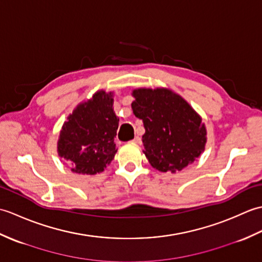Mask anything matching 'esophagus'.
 <instances>
[{"label":"esophagus","mask_w":262,"mask_h":262,"mask_svg":"<svg viewBox=\"0 0 262 262\" xmlns=\"http://www.w3.org/2000/svg\"><path fill=\"white\" fill-rule=\"evenodd\" d=\"M133 142L136 143V144H141V137L140 136H136L134 140H133Z\"/></svg>","instance_id":"1"}]
</instances>
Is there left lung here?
Masks as SVG:
<instances>
[{"label":"left lung","instance_id":"obj_1","mask_svg":"<svg viewBox=\"0 0 262 262\" xmlns=\"http://www.w3.org/2000/svg\"><path fill=\"white\" fill-rule=\"evenodd\" d=\"M133 96V114L145 127L143 152L153 168L174 173L204 152L205 125L185 99L166 89H137Z\"/></svg>","mask_w":262,"mask_h":262}]
</instances>
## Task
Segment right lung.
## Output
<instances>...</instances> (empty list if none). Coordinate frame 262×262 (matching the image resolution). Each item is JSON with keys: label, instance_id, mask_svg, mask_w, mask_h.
I'll return each instance as SVG.
<instances>
[{"label": "right lung", "instance_id": "add662e5", "mask_svg": "<svg viewBox=\"0 0 262 262\" xmlns=\"http://www.w3.org/2000/svg\"><path fill=\"white\" fill-rule=\"evenodd\" d=\"M113 105V93L97 92L88 102L77 105L64 122L57 151L69 161L73 172L100 173L114 160L119 119Z\"/></svg>", "mask_w": 262, "mask_h": 262}]
</instances>
